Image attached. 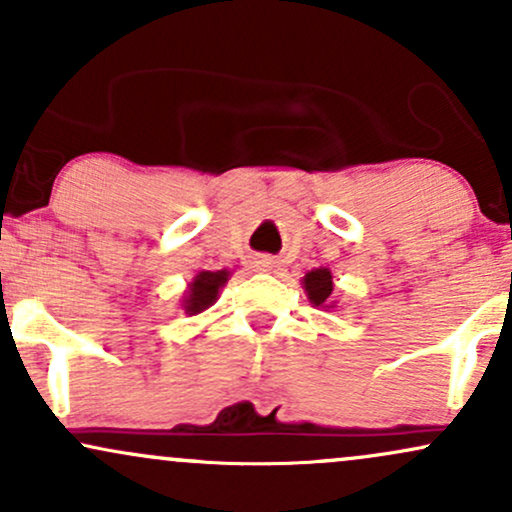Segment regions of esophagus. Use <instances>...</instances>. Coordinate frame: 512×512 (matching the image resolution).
<instances>
[{
    "label": "esophagus",
    "mask_w": 512,
    "mask_h": 512,
    "mask_svg": "<svg viewBox=\"0 0 512 512\" xmlns=\"http://www.w3.org/2000/svg\"><path fill=\"white\" fill-rule=\"evenodd\" d=\"M272 260H269V257H262V260L260 262H257V267H260V269H264V272H267V269H272Z\"/></svg>",
    "instance_id": "esophagus-1"
}]
</instances>
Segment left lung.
I'll return each mask as SVG.
<instances>
[{"label":"left lung","instance_id":"obj_1","mask_svg":"<svg viewBox=\"0 0 512 512\" xmlns=\"http://www.w3.org/2000/svg\"><path fill=\"white\" fill-rule=\"evenodd\" d=\"M303 289H305V293H308L310 303H313L315 308H334V301H332L334 284H332L330 269L317 267V269H313V272L305 274Z\"/></svg>","mask_w":512,"mask_h":512}]
</instances>
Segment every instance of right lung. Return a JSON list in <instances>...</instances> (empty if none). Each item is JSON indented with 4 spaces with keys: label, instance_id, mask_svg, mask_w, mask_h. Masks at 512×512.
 <instances>
[{
    "label": "right lung",
    "instance_id": "obj_1",
    "mask_svg": "<svg viewBox=\"0 0 512 512\" xmlns=\"http://www.w3.org/2000/svg\"><path fill=\"white\" fill-rule=\"evenodd\" d=\"M228 276H231L228 269H219V272H199L195 279L190 281V286H187L185 301H182L185 313L197 315L202 313V310H207L209 305H214L221 286H226Z\"/></svg>",
    "mask_w": 512,
    "mask_h": 512
}]
</instances>
